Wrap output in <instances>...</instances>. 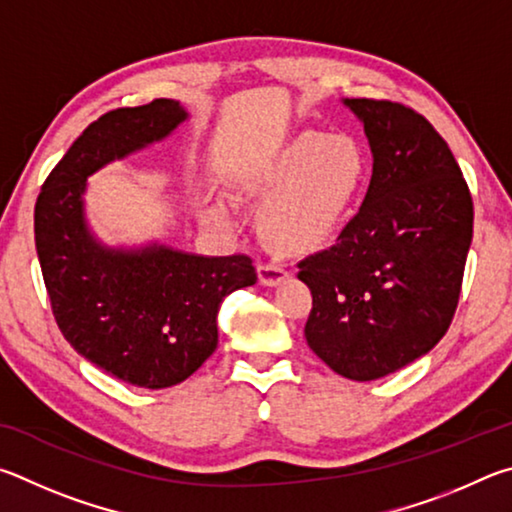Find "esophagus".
<instances>
[{"label":"esophagus","instance_id":"esophagus-1","mask_svg":"<svg viewBox=\"0 0 512 512\" xmlns=\"http://www.w3.org/2000/svg\"><path fill=\"white\" fill-rule=\"evenodd\" d=\"M288 279V270H285V265L281 263H261L258 265V281L263 285H279Z\"/></svg>","mask_w":512,"mask_h":512}]
</instances>
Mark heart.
Returning a JSON list of instances; mask_svg holds the SVG:
<instances>
[{"instance_id": "obj_1", "label": "heart", "mask_w": 512, "mask_h": 512, "mask_svg": "<svg viewBox=\"0 0 512 512\" xmlns=\"http://www.w3.org/2000/svg\"><path fill=\"white\" fill-rule=\"evenodd\" d=\"M366 157L346 134L301 132L267 161L247 186V195L267 197L258 222L276 245L308 249L342 229L360 197ZM206 222L224 224L220 204L202 211Z\"/></svg>"}]
</instances>
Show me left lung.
<instances>
[{
	"mask_svg": "<svg viewBox=\"0 0 512 512\" xmlns=\"http://www.w3.org/2000/svg\"><path fill=\"white\" fill-rule=\"evenodd\" d=\"M373 155L369 191L333 247L299 263L312 294L308 346L335 373L369 382L441 342L459 303L472 242V195L425 116L344 98Z\"/></svg>",
	"mask_w": 512,
	"mask_h": 512,
	"instance_id": "obj_1",
	"label": "left lung"
}]
</instances>
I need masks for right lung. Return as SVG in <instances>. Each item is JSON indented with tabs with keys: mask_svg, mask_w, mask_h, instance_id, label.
Returning a JSON list of instances; mask_svg holds the SVG:
<instances>
[{
	"mask_svg": "<svg viewBox=\"0 0 512 512\" xmlns=\"http://www.w3.org/2000/svg\"><path fill=\"white\" fill-rule=\"evenodd\" d=\"M188 112L173 98L103 114L71 143L35 202V249L60 333L134 387L184 382L218 346V310L256 283L249 256H197L150 242L107 247L85 218L87 177L166 139Z\"/></svg>",
	"mask_w": 512,
	"mask_h": 512,
	"instance_id": "1",
	"label": "right lung"
}]
</instances>
